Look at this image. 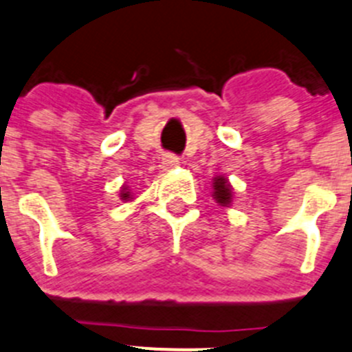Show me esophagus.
I'll return each instance as SVG.
<instances>
[{
  "label": "esophagus",
  "instance_id": "1",
  "mask_svg": "<svg viewBox=\"0 0 352 352\" xmlns=\"http://www.w3.org/2000/svg\"><path fill=\"white\" fill-rule=\"evenodd\" d=\"M161 163H163V168L170 170V168H175V166H179L180 160H179V156H175V154L166 153L165 156H163V160H161Z\"/></svg>",
  "mask_w": 352,
  "mask_h": 352
}]
</instances>
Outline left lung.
<instances>
[{
	"label": "left lung",
	"mask_w": 352,
	"mask_h": 352,
	"mask_svg": "<svg viewBox=\"0 0 352 352\" xmlns=\"http://www.w3.org/2000/svg\"><path fill=\"white\" fill-rule=\"evenodd\" d=\"M213 196H215L217 203H221L222 206L231 205L232 192L228 179H224V177H217V179L213 180Z\"/></svg>",
	"instance_id": "8db88e82"
}]
</instances>
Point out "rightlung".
Segmentation results:
<instances>
[{
	"label": "right lung",
	"mask_w": 352,
	"mask_h": 352,
	"mask_svg": "<svg viewBox=\"0 0 352 352\" xmlns=\"http://www.w3.org/2000/svg\"><path fill=\"white\" fill-rule=\"evenodd\" d=\"M121 199H124V201H128V199H130V192L126 191V187H123V191H121Z\"/></svg>",
	"instance_id": "1"
}]
</instances>
